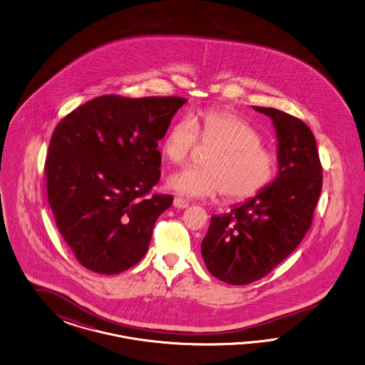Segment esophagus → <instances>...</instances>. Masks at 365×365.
I'll list each match as a JSON object with an SVG mask.
<instances>
[{"label":"esophagus","mask_w":365,"mask_h":365,"mask_svg":"<svg viewBox=\"0 0 365 365\" xmlns=\"http://www.w3.org/2000/svg\"><path fill=\"white\" fill-rule=\"evenodd\" d=\"M174 205L178 209H186L188 206L187 199L182 198V197H175L174 198Z\"/></svg>","instance_id":"1"}]
</instances>
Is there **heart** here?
Instances as JSON below:
<instances>
[{
	"mask_svg": "<svg viewBox=\"0 0 365 365\" xmlns=\"http://www.w3.org/2000/svg\"><path fill=\"white\" fill-rule=\"evenodd\" d=\"M199 143L211 150L205 168H185L168 179V186L187 197L223 194L229 202H246L273 182L277 158L261 145L255 128L238 115L223 110L182 118L168 128L160 151L173 165H185Z\"/></svg>",
	"mask_w": 365,
	"mask_h": 365,
	"instance_id": "obj_1",
	"label": "heart"
}]
</instances>
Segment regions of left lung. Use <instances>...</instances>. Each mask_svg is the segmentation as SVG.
Returning a JSON list of instances; mask_svg holds the SVG:
<instances>
[{
  "label": "left lung",
  "instance_id": "left-lung-1",
  "mask_svg": "<svg viewBox=\"0 0 365 365\" xmlns=\"http://www.w3.org/2000/svg\"><path fill=\"white\" fill-rule=\"evenodd\" d=\"M253 108L274 123L278 177L255 198L211 217L202 241L209 272L232 285L267 276L299 246L312 226L322 188V166L309 127L284 110Z\"/></svg>",
  "mask_w": 365,
  "mask_h": 365
}]
</instances>
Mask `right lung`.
<instances>
[{"label": "right lung", "instance_id": "add662e5", "mask_svg": "<svg viewBox=\"0 0 365 365\" xmlns=\"http://www.w3.org/2000/svg\"><path fill=\"white\" fill-rule=\"evenodd\" d=\"M187 100L103 95L56 125L45 160L56 226L80 265L118 274L143 258L173 195L160 179L158 140Z\"/></svg>", "mask_w": 365, "mask_h": 365}]
</instances>
